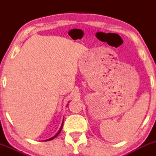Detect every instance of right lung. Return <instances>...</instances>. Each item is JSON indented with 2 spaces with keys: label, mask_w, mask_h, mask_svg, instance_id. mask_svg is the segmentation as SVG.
<instances>
[{
  "label": "right lung",
  "mask_w": 156,
  "mask_h": 156,
  "mask_svg": "<svg viewBox=\"0 0 156 156\" xmlns=\"http://www.w3.org/2000/svg\"><path fill=\"white\" fill-rule=\"evenodd\" d=\"M63 123H64V121L62 122V125H61V128H60V129H59V130H58V132H57V133L55 134V135L54 136H53V137H51V138H50V139H46V140H44V141H50V140H52V139H54V138H55L58 135V134L60 133V132L62 131V127H63Z\"/></svg>",
  "instance_id": "1"
}]
</instances>
